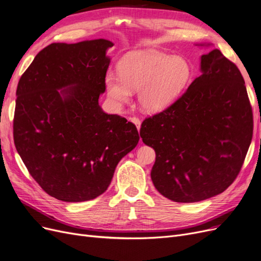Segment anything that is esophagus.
Segmentation results:
<instances>
[{"label":"esophagus","mask_w":261,"mask_h":261,"mask_svg":"<svg viewBox=\"0 0 261 261\" xmlns=\"http://www.w3.org/2000/svg\"><path fill=\"white\" fill-rule=\"evenodd\" d=\"M129 120H130L135 125H136L137 129L139 130V129H140V125H141V121H140L138 118H136V117H133V118H130Z\"/></svg>","instance_id":"esophagus-1"}]
</instances>
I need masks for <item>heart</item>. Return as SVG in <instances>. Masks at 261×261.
<instances>
[{
    "mask_svg": "<svg viewBox=\"0 0 261 261\" xmlns=\"http://www.w3.org/2000/svg\"><path fill=\"white\" fill-rule=\"evenodd\" d=\"M119 75L108 72L105 83L110 99L122 105L138 91V102L148 112H160L173 103L190 85L192 65L183 57L156 51H134L118 63Z\"/></svg>",
    "mask_w": 261,
    "mask_h": 261,
    "instance_id": "obj_1",
    "label": "heart"
}]
</instances>
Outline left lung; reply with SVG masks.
<instances>
[{"instance_id": "obj_1", "label": "left lung", "mask_w": 261, "mask_h": 261, "mask_svg": "<svg viewBox=\"0 0 261 261\" xmlns=\"http://www.w3.org/2000/svg\"><path fill=\"white\" fill-rule=\"evenodd\" d=\"M200 69L180 98L140 128L156 153L155 189L175 202H198L227 190L253 137L252 106L236 64L213 49L201 56Z\"/></svg>"}]
</instances>
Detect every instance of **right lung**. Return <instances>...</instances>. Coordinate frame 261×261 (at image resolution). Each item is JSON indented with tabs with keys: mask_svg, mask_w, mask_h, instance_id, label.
Segmentation results:
<instances>
[{
	"mask_svg": "<svg viewBox=\"0 0 261 261\" xmlns=\"http://www.w3.org/2000/svg\"><path fill=\"white\" fill-rule=\"evenodd\" d=\"M113 43H54L39 51L17 87L16 149L48 195L66 202L106 192L119 162L139 141L132 122L98 105Z\"/></svg>",
	"mask_w": 261,
	"mask_h": 261,
	"instance_id": "add662e5",
	"label": "right lung"
}]
</instances>
